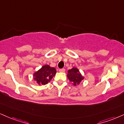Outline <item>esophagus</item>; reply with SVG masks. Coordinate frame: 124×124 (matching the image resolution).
Returning <instances> with one entry per match:
<instances>
[{
    "label": "esophagus",
    "mask_w": 124,
    "mask_h": 124,
    "mask_svg": "<svg viewBox=\"0 0 124 124\" xmlns=\"http://www.w3.org/2000/svg\"><path fill=\"white\" fill-rule=\"evenodd\" d=\"M59 71H60V72L63 73V72H65V69H64V68H63V69H61L59 70Z\"/></svg>",
    "instance_id": "34e87169"
}]
</instances>
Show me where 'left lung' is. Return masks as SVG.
Returning <instances> with one entry per match:
<instances>
[{
    "instance_id": "1",
    "label": "left lung",
    "mask_w": 124,
    "mask_h": 124,
    "mask_svg": "<svg viewBox=\"0 0 124 124\" xmlns=\"http://www.w3.org/2000/svg\"><path fill=\"white\" fill-rule=\"evenodd\" d=\"M67 77L70 81L72 82V84L74 86L80 84L82 80L84 79V77L83 76L79 70L75 67L69 70Z\"/></svg>"
}]
</instances>
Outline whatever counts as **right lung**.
Listing matches in <instances>:
<instances>
[{
	"label": "right lung",
	"instance_id": "add662e5",
	"mask_svg": "<svg viewBox=\"0 0 124 124\" xmlns=\"http://www.w3.org/2000/svg\"><path fill=\"white\" fill-rule=\"evenodd\" d=\"M56 73L55 68L45 65L33 74V80L40 85H44L51 81Z\"/></svg>",
	"mask_w": 124,
	"mask_h": 124
}]
</instances>
